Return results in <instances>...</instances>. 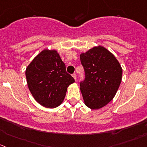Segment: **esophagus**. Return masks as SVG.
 <instances>
[{"instance_id": "34e87169", "label": "esophagus", "mask_w": 147, "mask_h": 147, "mask_svg": "<svg viewBox=\"0 0 147 147\" xmlns=\"http://www.w3.org/2000/svg\"><path fill=\"white\" fill-rule=\"evenodd\" d=\"M72 76H73V77H74V80L76 81V74H74L72 75Z\"/></svg>"}]
</instances>
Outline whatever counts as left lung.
Wrapping results in <instances>:
<instances>
[{"mask_svg": "<svg viewBox=\"0 0 147 147\" xmlns=\"http://www.w3.org/2000/svg\"><path fill=\"white\" fill-rule=\"evenodd\" d=\"M85 80L80 90L86 106L98 110L114 98L122 80L123 69L112 53L102 46H96L80 55Z\"/></svg>", "mask_w": 147, "mask_h": 147, "instance_id": "1", "label": "left lung"}]
</instances>
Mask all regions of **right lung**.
<instances>
[{"mask_svg": "<svg viewBox=\"0 0 147 147\" xmlns=\"http://www.w3.org/2000/svg\"><path fill=\"white\" fill-rule=\"evenodd\" d=\"M25 74L34 100L47 108L58 107L65 98L67 88L75 82L65 71L56 50L40 52L26 67Z\"/></svg>", "mask_w": 147, "mask_h": 147, "instance_id": "right-lung-1", "label": "right lung"}]
</instances>
